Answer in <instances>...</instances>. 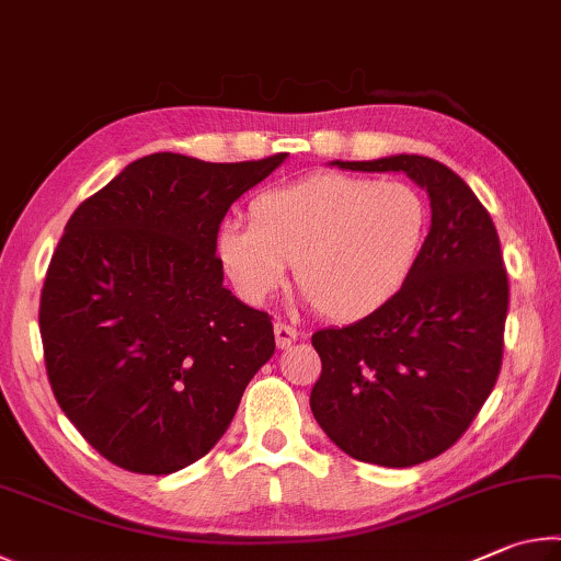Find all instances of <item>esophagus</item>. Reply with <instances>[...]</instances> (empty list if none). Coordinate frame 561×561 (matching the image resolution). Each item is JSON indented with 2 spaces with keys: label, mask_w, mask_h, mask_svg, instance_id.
Instances as JSON below:
<instances>
[{
  "label": "esophagus",
  "mask_w": 561,
  "mask_h": 561,
  "mask_svg": "<svg viewBox=\"0 0 561 561\" xmlns=\"http://www.w3.org/2000/svg\"><path fill=\"white\" fill-rule=\"evenodd\" d=\"M297 336H299V331L289 327L287 321H277V324H274V339H277L279 348H289L294 341H297Z\"/></svg>",
  "instance_id": "esophagus-1"
}]
</instances>
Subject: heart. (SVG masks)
I'll list each match as a JSON object with an SVG mask.
<instances>
[{"instance_id": "heart-1", "label": "heart", "mask_w": 561, "mask_h": 561, "mask_svg": "<svg viewBox=\"0 0 561 561\" xmlns=\"http://www.w3.org/2000/svg\"><path fill=\"white\" fill-rule=\"evenodd\" d=\"M428 232L431 207L417 187L317 173L254 195L250 225L217 232V257L244 299H267L294 264L321 317L358 321L403 291Z\"/></svg>"}]
</instances>
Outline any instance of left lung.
<instances>
[{"label":"left lung","instance_id":"left-lung-1","mask_svg":"<svg viewBox=\"0 0 561 561\" xmlns=\"http://www.w3.org/2000/svg\"><path fill=\"white\" fill-rule=\"evenodd\" d=\"M339 168L405 173L431 197V232L403 291L376 314L311 336L321 376L311 413L351 458L411 468L462 438L495 388L507 270L490 213L448 165L391 156Z\"/></svg>","mask_w":561,"mask_h":561}]
</instances>
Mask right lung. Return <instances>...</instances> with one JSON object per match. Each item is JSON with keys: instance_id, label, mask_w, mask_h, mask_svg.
Listing matches in <instances>:
<instances>
[{"instance_id": "add662e5", "label": "right lung", "mask_w": 561, "mask_h": 561, "mask_svg": "<svg viewBox=\"0 0 561 561\" xmlns=\"http://www.w3.org/2000/svg\"><path fill=\"white\" fill-rule=\"evenodd\" d=\"M284 158L146 156L66 222L39 304L46 376L118 468L168 474L201 460L272 358V317L222 287L215 250L230 205Z\"/></svg>"}]
</instances>
